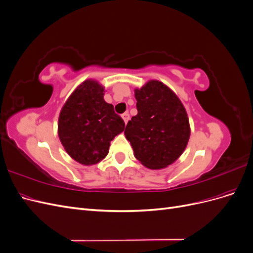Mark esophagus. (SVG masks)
I'll use <instances>...</instances> for the list:
<instances>
[{
    "mask_svg": "<svg viewBox=\"0 0 253 253\" xmlns=\"http://www.w3.org/2000/svg\"><path fill=\"white\" fill-rule=\"evenodd\" d=\"M121 117H122V119H124L125 124H127V121H128V119H129V115H128V113H124V114L121 115Z\"/></svg>",
    "mask_w": 253,
    "mask_h": 253,
    "instance_id": "1",
    "label": "esophagus"
}]
</instances>
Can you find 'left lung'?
<instances>
[{
  "label": "left lung",
  "mask_w": 253,
  "mask_h": 253,
  "mask_svg": "<svg viewBox=\"0 0 253 253\" xmlns=\"http://www.w3.org/2000/svg\"><path fill=\"white\" fill-rule=\"evenodd\" d=\"M135 98L138 113L127 122L125 135L144 167L163 169L172 165L188 144L186 109L174 91L157 80L136 88Z\"/></svg>",
  "instance_id": "obj_1"
}]
</instances>
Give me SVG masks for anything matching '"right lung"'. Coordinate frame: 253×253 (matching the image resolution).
<instances>
[{"label":"right lung","mask_w":253,"mask_h":253,"mask_svg":"<svg viewBox=\"0 0 253 253\" xmlns=\"http://www.w3.org/2000/svg\"><path fill=\"white\" fill-rule=\"evenodd\" d=\"M104 87L85 80L68 97L59 115L58 134L67 154L84 166L108 155L111 141L125 129V121L104 101Z\"/></svg>","instance_id":"obj_1"}]
</instances>
